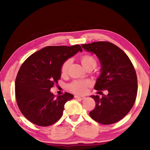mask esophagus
<instances>
[{
	"label": "esophagus",
	"instance_id": "34e87169",
	"mask_svg": "<svg viewBox=\"0 0 150 150\" xmlns=\"http://www.w3.org/2000/svg\"><path fill=\"white\" fill-rule=\"evenodd\" d=\"M75 98H77V99L79 100H83L85 98V96H78V95H75Z\"/></svg>",
	"mask_w": 150,
	"mask_h": 150
}]
</instances>
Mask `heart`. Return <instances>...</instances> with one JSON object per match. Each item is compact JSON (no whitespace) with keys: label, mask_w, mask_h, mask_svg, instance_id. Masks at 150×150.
I'll list each match as a JSON object with an SVG mask.
<instances>
[{"label":"heart","mask_w":150,"mask_h":150,"mask_svg":"<svg viewBox=\"0 0 150 150\" xmlns=\"http://www.w3.org/2000/svg\"><path fill=\"white\" fill-rule=\"evenodd\" d=\"M81 62L83 67L85 68L91 63H96V60L94 57L90 55H85L81 58ZM71 63V59H68L65 60L63 63L61 67V71L62 74H65L67 72V70L69 69V67ZM89 82L88 81H75L68 85V89L71 92L75 93L79 95H83L85 94L87 91V88L89 85Z\"/></svg>","instance_id":"1"}]
</instances>
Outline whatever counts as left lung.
Returning a JSON list of instances; mask_svg holds the SVG:
<instances>
[{
    "label": "left lung",
    "mask_w": 150,
    "mask_h": 150,
    "mask_svg": "<svg viewBox=\"0 0 150 150\" xmlns=\"http://www.w3.org/2000/svg\"><path fill=\"white\" fill-rule=\"evenodd\" d=\"M95 54L101 63V74L95 86L96 91H108V95L91 96L96 103L89 112L101 124L117 122L128 114L135 103L138 80L135 69L124 52L108 42H95L81 45Z\"/></svg>",
    "instance_id": "1"
}]
</instances>
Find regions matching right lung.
<instances>
[{
    "instance_id": "obj_1",
    "label": "right lung",
    "mask_w": 150,
    "mask_h": 150,
    "mask_svg": "<svg viewBox=\"0 0 150 150\" xmlns=\"http://www.w3.org/2000/svg\"><path fill=\"white\" fill-rule=\"evenodd\" d=\"M82 51L79 45L47 46L22 63L15 81V94L20 112L32 123L48 126L62 117L65 103L73 95L65 93L56 97L50 89L58 84L63 63Z\"/></svg>"
}]
</instances>
